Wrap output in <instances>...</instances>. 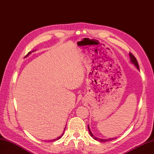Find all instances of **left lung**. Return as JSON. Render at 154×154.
<instances>
[{"instance_id": "left-lung-1", "label": "left lung", "mask_w": 154, "mask_h": 154, "mask_svg": "<svg viewBox=\"0 0 154 154\" xmlns=\"http://www.w3.org/2000/svg\"><path fill=\"white\" fill-rule=\"evenodd\" d=\"M129 55H130V58H131V63H133L135 65V66L138 68V70L139 69V65H138V61L137 60H136V57L133 55V54L131 53H129ZM88 130H89V132H90V134L91 135V136L92 138H93L94 139H95V140H97V141H100V142H108L109 140H113L114 138H110V139H101V138H98L97 137H95V136H94L93 135V134H92L90 129V127H89V125L88 126Z\"/></svg>"}]
</instances>
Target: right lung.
Segmentation results:
<instances>
[{"instance_id":"add662e5","label":"right lung","mask_w":154,"mask_h":154,"mask_svg":"<svg viewBox=\"0 0 154 154\" xmlns=\"http://www.w3.org/2000/svg\"><path fill=\"white\" fill-rule=\"evenodd\" d=\"M31 53H32V52H29L28 53V54H27V55L26 56V57H27V56H28L29 55V54ZM66 128V127H65ZM64 131H65V128H64ZM63 134H64V132H63V134H61L60 136H59V137H58L57 138H56V139H54V140H48L49 142H53V141H56V140H59V139H60V138H61V137H62V136H63Z\"/></svg>"}]
</instances>
